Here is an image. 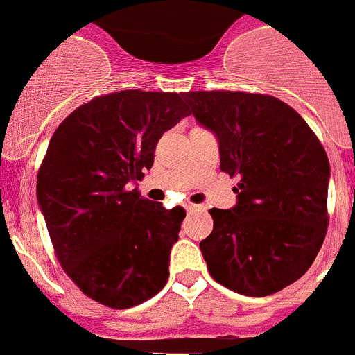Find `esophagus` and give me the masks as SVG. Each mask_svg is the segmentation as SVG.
<instances>
[{"mask_svg":"<svg viewBox=\"0 0 355 355\" xmlns=\"http://www.w3.org/2000/svg\"><path fill=\"white\" fill-rule=\"evenodd\" d=\"M183 207H185L187 211H198L200 209V205H196V203H191V201H187V203H183Z\"/></svg>","mask_w":355,"mask_h":355,"instance_id":"obj_1","label":"esophagus"}]
</instances>
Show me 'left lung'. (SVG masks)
Segmentation results:
<instances>
[{
	"instance_id": "left-lung-1",
	"label": "left lung",
	"mask_w": 355,
	"mask_h": 355,
	"mask_svg": "<svg viewBox=\"0 0 355 355\" xmlns=\"http://www.w3.org/2000/svg\"><path fill=\"white\" fill-rule=\"evenodd\" d=\"M191 113L220 144V168L238 175L236 205L211 209L200 249L216 282L266 297L310 269L326 236L330 163L286 102L242 92H189Z\"/></svg>"
}]
</instances>
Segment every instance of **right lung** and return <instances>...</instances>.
Listing matches in <instances>:
<instances>
[{
    "label": "right lung",
    "mask_w": 355,
    "mask_h": 355,
    "mask_svg": "<svg viewBox=\"0 0 355 355\" xmlns=\"http://www.w3.org/2000/svg\"><path fill=\"white\" fill-rule=\"evenodd\" d=\"M189 115L181 93L126 89L76 107L51 137L36 200L62 268L89 299L124 310L166 284L185 211L132 187Z\"/></svg>",
    "instance_id": "right-lung-1"
}]
</instances>
